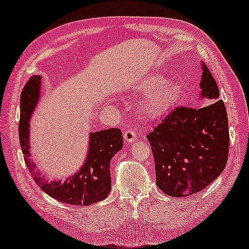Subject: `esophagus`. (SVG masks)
<instances>
[{"mask_svg":"<svg viewBox=\"0 0 249 249\" xmlns=\"http://www.w3.org/2000/svg\"><path fill=\"white\" fill-rule=\"evenodd\" d=\"M136 133L134 132V130H132V129H126V130H124V135H123V137H124V139H125V142H134L135 139H136Z\"/></svg>","mask_w":249,"mask_h":249,"instance_id":"esophagus-1","label":"esophagus"}]
</instances>
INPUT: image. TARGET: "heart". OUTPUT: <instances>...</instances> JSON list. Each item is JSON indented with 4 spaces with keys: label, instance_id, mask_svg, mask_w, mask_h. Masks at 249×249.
<instances>
[{
    "label": "heart",
    "instance_id": "obj_1",
    "mask_svg": "<svg viewBox=\"0 0 249 249\" xmlns=\"http://www.w3.org/2000/svg\"><path fill=\"white\" fill-rule=\"evenodd\" d=\"M136 90L146 94L142 102V112L147 119H157L169 112L178 100L180 87L163 76H150L137 85Z\"/></svg>",
    "mask_w": 249,
    "mask_h": 249
}]
</instances>
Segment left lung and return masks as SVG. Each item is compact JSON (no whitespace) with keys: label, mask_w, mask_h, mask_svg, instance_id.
<instances>
[{"label":"left lung","mask_w":249,"mask_h":249,"mask_svg":"<svg viewBox=\"0 0 249 249\" xmlns=\"http://www.w3.org/2000/svg\"><path fill=\"white\" fill-rule=\"evenodd\" d=\"M200 87V96L210 99L211 105L175 107L147 135L155 159L157 186L169 196L186 197L202 191L227 165V109L218 100V85L205 64Z\"/></svg>","instance_id":"obj_1"}]
</instances>
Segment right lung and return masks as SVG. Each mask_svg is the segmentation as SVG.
Returning <instances> with one entry per match:
<instances>
[{"label":"right lung","instance_id":"add662e5","mask_svg":"<svg viewBox=\"0 0 249 249\" xmlns=\"http://www.w3.org/2000/svg\"><path fill=\"white\" fill-rule=\"evenodd\" d=\"M39 75L27 81L20 96L19 142L26 165L35 182L49 196L56 200L76 206H89L107 198L111 191L110 162L112 157L123 148V135L119 128H109L90 135L87 160L78 173L71 176L64 183H48L44 176L37 172L29 153V119L39 100Z\"/></svg>","mask_w":249,"mask_h":249}]
</instances>
